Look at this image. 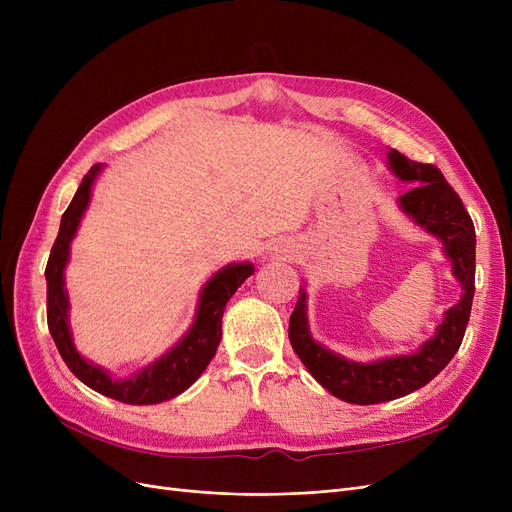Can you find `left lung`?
<instances>
[{"label": "left lung", "instance_id": "8db88e82", "mask_svg": "<svg viewBox=\"0 0 512 512\" xmlns=\"http://www.w3.org/2000/svg\"><path fill=\"white\" fill-rule=\"evenodd\" d=\"M389 168L414 188L399 196V209L438 237L451 260L453 275L461 284V299L444 314L440 327L412 354L391 356L374 363H356L320 346L309 333L307 292L299 290L297 307L290 316L288 337L303 365L324 389L348 404L371 406L404 397L436 378L451 363L466 333L474 299L476 232L470 213L457 192L448 185L440 168L406 158L397 149L389 151Z\"/></svg>", "mask_w": 512, "mask_h": 512}]
</instances>
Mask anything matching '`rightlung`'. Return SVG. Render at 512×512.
Returning a JSON list of instances; mask_svg holds the SVG:
<instances>
[{
    "label": "right lung",
    "instance_id": "add662e5",
    "mask_svg": "<svg viewBox=\"0 0 512 512\" xmlns=\"http://www.w3.org/2000/svg\"><path fill=\"white\" fill-rule=\"evenodd\" d=\"M102 164L89 168V173L83 177L79 190H76L70 207L61 215L59 235L53 243V250L46 262V320H49V331L53 342L66 361L72 374L79 378L89 389H94L106 397L123 401L132 406H149L160 404V401L173 399L179 393L198 380L203 374L215 350L222 339V316L224 307L237 288L254 273V265L250 262H232V265L220 269L211 280L200 290V299L196 307V318L190 331L185 333L179 344H175L158 361L136 371L130 378L117 380L100 365L85 361L76 352L70 324H68V292L64 282V269L68 265L70 243L79 230L83 213L89 205L91 185L96 183Z\"/></svg>",
    "mask_w": 512,
    "mask_h": 512
}]
</instances>
